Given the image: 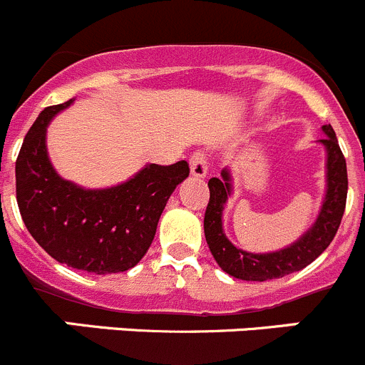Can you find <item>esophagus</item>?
<instances>
[{"instance_id":"esophagus-1","label":"esophagus","mask_w":365,"mask_h":365,"mask_svg":"<svg viewBox=\"0 0 365 365\" xmlns=\"http://www.w3.org/2000/svg\"><path fill=\"white\" fill-rule=\"evenodd\" d=\"M190 168L193 178L202 179L207 175V158H205V154L202 153V150H197V153L191 154Z\"/></svg>"}]
</instances>
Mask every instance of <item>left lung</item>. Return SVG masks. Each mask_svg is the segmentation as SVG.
<instances>
[{
    "instance_id": "obj_1",
    "label": "left lung",
    "mask_w": 365,
    "mask_h": 365,
    "mask_svg": "<svg viewBox=\"0 0 365 365\" xmlns=\"http://www.w3.org/2000/svg\"><path fill=\"white\" fill-rule=\"evenodd\" d=\"M324 136L319 140L327 149V195L314 225L291 247L269 254H250L236 248L223 232L222 215L227 198L232 191V178L227 168L222 178L209 179V202L204 216V234L212 257L220 268L234 279L264 280L280 279L293 272H300L314 259L319 257L337 234L348 195V172L346 160L337 143V136L330 124L323 125Z\"/></svg>"
}]
</instances>
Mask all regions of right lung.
<instances>
[{
  "instance_id": "obj_1",
  "label": "right lung",
  "mask_w": 365,
  "mask_h": 365,
  "mask_svg": "<svg viewBox=\"0 0 365 365\" xmlns=\"http://www.w3.org/2000/svg\"><path fill=\"white\" fill-rule=\"evenodd\" d=\"M72 101L46 108L24 136L16 161L17 205L28 232L61 264L97 275L128 272L149 250L161 212L190 167L145 165L104 190L65 181L49 161L46 129Z\"/></svg>"
}]
</instances>
